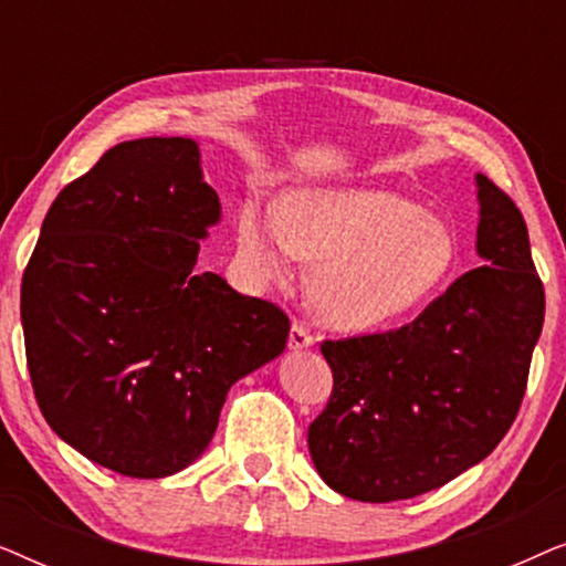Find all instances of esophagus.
Masks as SVG:
<instances>
[{"label":"esophagus","instance_id":"esophagus-1","mask_svg":"<svg viewBox=\"0 0 566 566\" xmlns=\"http://www.w3.org/2000/svg\"><path fill=\"white\" fill-rule=\"evenodd\" d=\"M312 345H314V335L306 329V324L293 322L291 337H289V347H291V350H304V347H312Z\"/></svg>","mask_w":566,"mask_h":566}]
</instances>
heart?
<instances>
[{"label": "heart", "instance_id": "heart-1", "mask_svg": "<svg viewBox=\"0 0 566 566\" xmlns=\"http://www.w3.org/2000/svg\"><path fill=\"white\" fill-rule=\"evenodd\" d=\"M239 252L262 277L291 258L319 262L312 304L324 322L366 329L397 319L443 281L453 237L438 216L384 190H301L277 216L244 208Z\"/></svg>", "mask_w": 566, "mask_h": 566}]
</instances>
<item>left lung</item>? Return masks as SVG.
I'll return each mask as SVG.
<instances>
[{
    "label": "left lung",
    "mask_w": 566,
    "mask_h": 566,
    "mask_svg": "<svg viewBox=\"0 0 566 566\" xmlns=\"http://www.w3.org/2000/svg\"><path fill=\"white\" fill-rule=\"evenodd\" d=\"M476 185L484 265L405 327L322 343L332 397L308 424V453L345 497L397 502L438 490L515 422L546 296L521 208L490 177Z\"/></svg>",
    "instance_id": "1"
}]
</instances>
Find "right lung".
<instances>
[{
  "mask_svg": "<svg viewBox=\"0 0 566 566\" xmlns=\"http://www.w3.org/2000/svg\"><path fill=\"white\" fill-rule=\"evenodd\" d=\"M219 213L192 138L123 142L59 192L22 273L38 407L123 476L196 461L231 386L289 343L281 306L192 270Z\"/></svg>",
  "mask_w": 566,
  "mask_h": 566,
  "instance_id": "1",
  "label": "right lung"
}]
</instances>
